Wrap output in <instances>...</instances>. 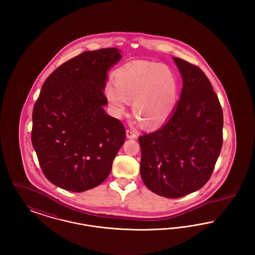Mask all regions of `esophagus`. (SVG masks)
Here are the masks:
<instances>
[{"instance_id":"1","label":"esophagus","mask_w":255,"mask_h":255,"mask_svg":"<svg viewBox=\"0 0 255 255\" xmlns=\"http://www.w3.org/2000/svg\"><path fill=\"white\" fill-rule=\"evenodd\" d=\"M126 136L128 138H135L136 137V133H134L132 130H127L126 131Z\"/></svg>"}]
</instances>
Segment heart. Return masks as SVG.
<instances>
[{"mask_svg":"<svg viewBox=\"0 0 255 255\" xmlns=\"http://www.w3.org/2000/svg\"><path fill=\"white\" fill-rule=\"evenodd\" d=\"M179 80L166 65L133 61L117 69L114 85L105 87V96L116 114H122L127 100L143 127L154 129L168 120L176 107Z\"/></svg>","mask_w":255,"mask_h":255,"instance_id":"obj_1","label":"heart"}]
</instances>
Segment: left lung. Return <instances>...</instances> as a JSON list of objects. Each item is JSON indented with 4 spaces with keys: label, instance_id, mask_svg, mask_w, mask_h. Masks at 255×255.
Here are the masks:
<instances>
[{
    "label": "left lung",
    "instance_id": "8db88e82",
    "mask_svg": "<svg viewBox=\"0 0 255 255\" xmlns=\"http://www.w3.org/2000/svg\"><path fill=\"white\" fill-rule=\"evenodd\" d=\"M182 75L176 107L158 131L138 137L140 176L154 193L181 198L210 179L223 144V111L210 81L197 66L173 57Z\"/></svg>",
    "mask_w": 255,
    "mask_h": 255
}]
</instances>
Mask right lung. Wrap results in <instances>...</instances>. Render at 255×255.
Masks as SVG:
<instances>
[{
	"label": "right lung",
	"mask_w": 255,
	"mask_h": 255,
	"mask_svg": "<svg viewBox=\"0 0 255 255\" xmlns=\"http://www.w3.org/2000/svg\"><path fill=\"white\" fill-rule=\"evenodd\" d=\"M121 52L85 51L42 86L32 113V145L46 178L65 190L83 192L104 182L125 141L122 122L104 110L103 92Z\"/></svg>",
	"instance_id": "right-lung-1"
}]
</instances>
